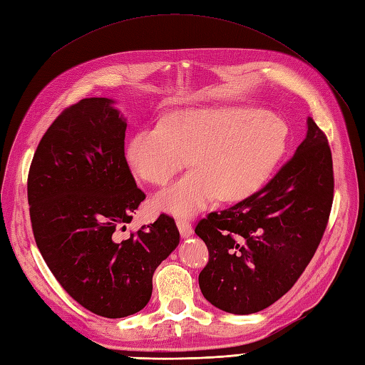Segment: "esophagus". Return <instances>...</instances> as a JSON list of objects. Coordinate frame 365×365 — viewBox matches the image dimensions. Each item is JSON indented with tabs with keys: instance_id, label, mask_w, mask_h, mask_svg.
<instances>
[{
	"instance_id": "1",
	"label": "esophagus",
	"mask_w": 365,
	"mask_h": 365,
	"mask_svg": "<svg viewBox=\"0 0 365 365\" xmlns=\"http://www.w3.org/2000/svg\"><path fill=\"white\" fill-rule=\"evenodd\" d=\"M177 227L180 230L182 237H190L192 234V224L187 218H177Z\"/></svg>"
}]
</instances>
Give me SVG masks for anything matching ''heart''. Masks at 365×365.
I'll list each match as a JSON object with an SVG mask.
<instances>
[{"label":"heart","instance_id":"heart-1","mask_svg":"<svg viewBox=\"0 0 365 365\" xmlns=\"http://www.w3.org/2000/svg\"><path fill=\"white\" fill-rule=\"evenodd\" d=\"M289 131L274 114L250 106L183 108L136 130L125 147L131 170L161 187L191 163L188 174L161 191L157 205L195 213L212 199L230 202L260 188L284 157Z\"/></svg>","mask_w":365,"mask_h":365}]
</instances>
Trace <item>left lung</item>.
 I'll return each instance as SVG.
<instances>
[{"label": "left lung", "instance_id": "8db88e82", "mask_svg": "<svg viewBox=\"0 0 365 365\" xmlns=\"http://www.w3.org/2000/svg\"><path fill=\"white\" fill-rule=\"evenodd\" d=\"M332 199L328 138L309 118L306 139L265 187L197 222L195 232L208 250L199 274L205 299L247 315L284 297L322 242Z\"/></svg>", "mask_w": 365, "mask_h": 365}]
</instances>
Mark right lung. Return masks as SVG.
Listing matches in <instances>:
<instances>
[{
	"instance_id": "add662e5",
	"label": "right lung",
	"mask_w": 365,
	"mask_h": 365,
	"mask_svg": "<svg viewBox=\"0 0 365 365\" xmlns=\"http://www.w3.org/2000/svg\"><path fill=\"white\" fill-rule=\"evenodd\" d=\"M103 97L83 98L45 131L28 173L36 245L84 309L122 319L145 307L152 276L180 234L173 216L119 234L145 199L125 158L127 123Z\"/></svg>"
}]
</instances>
